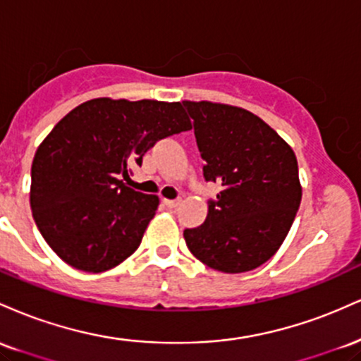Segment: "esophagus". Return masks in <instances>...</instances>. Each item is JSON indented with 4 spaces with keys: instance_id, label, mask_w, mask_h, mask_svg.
<instances>
[{
    "instance_id": "1",
    "label": "esophagus",
    "mask_w": 361,
    "mask_h": 361,
    "mask_svg": "<svg viewBox=\"0 0 361 361\" xmlns=\"http://www.w3.org/2000/svg\"><path fill=\"white\" fill-rule=\"evenodd\" d=\"M164 205L169 207V209H175V207H178L181 204V198H175V200H169V198H163Z\"/></svg>"
}]
</instances>
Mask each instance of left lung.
Masks as SVG:
<instances>
[{
  "label": "left lung",
  "instance_id": "8db88e82",
  "mask_svg": "<svg viewBox=\"0 0 361 361\" xmlns=\"http://www.w3.org/2000/svg\"><path fill=\"white\" fill-rule=\"evenodd\" d=\"M205 161L207 181L222 186L205 222L185 229L197 259L224 273L267 263L287 238L302 200L292 147L258 115L212 102H183Z\"/></svg>",
  "mask_w": 361,
  "mask_h": 361
}]
</instances>
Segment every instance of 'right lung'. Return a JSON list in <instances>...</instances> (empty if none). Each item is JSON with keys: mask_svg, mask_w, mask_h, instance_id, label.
<instances>
[{"mask_svg": "<svg viewBox=\"0 0 361 361\" xmlns=\"http://www.w3.org/2000/svg\"><path fill=\"white\" fill-rule=\"evenodd\" d=\"M180 102L94 98L69 111L37 147L30 207L62 261L81 271L115 268L139 247L157 195L120 180L159 139L190 130Z\"/></svg>", "mask_w": 361, "mask_h": 361, "instance_id": "1", "label": "right lung"}]
</instances>
